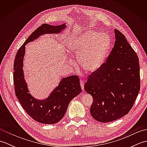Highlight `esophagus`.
Masks as SVG:
<instances>
[{
    "mask_svg": "<svg viewBox=\"0 0 147 147\" xmlns=\"http://www.w3.org/2000/svg\"><path fill=\"white\" fill-rule=\"evenodd\" d=\"M84 83H85V82H84L83 80H80V85L83 90H84Z\"/></svg>",
    "mask_w": 147,
    "mask_h": 147,
    "instance_id": "1",
    "label": "esophagus"
}]
</instances>
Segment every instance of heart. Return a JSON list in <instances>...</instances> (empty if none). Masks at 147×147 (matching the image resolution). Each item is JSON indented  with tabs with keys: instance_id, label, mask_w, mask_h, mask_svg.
I'll return each instance as SVG.
<instances>
[{
	"instance_id": "obj_1",
	"label": "heart",
	"mask_w": 147,
	"mask_h": 147,
	"mask_svg": "<svg viewBox=\"0 0 147 147\" xmlns=\"http://www.w3.org/2000/svg\"><path fill=\"white\" fill-rule=\"evenodd\" d=\"M110 47L111 38L107 33L88 30L73 37L67 48L78 57L81 67L88 72H95L104 63Z\"/></svg>"
}]
</instances>
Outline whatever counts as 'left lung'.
Returning <instances> with one entry per match:
<instances>
[{
	"instance_id": "8db88e82",
	"label": "left lung",
	"mask_w": 147,
	"mask_h": 147,
	"mask_svg": "<svg viewBox=\"0 0 147 147\" xmlns=\"http://www.w3.org/2000/svg\"><path fill=\"white\" fill-rule=\"evenodd\" d=\"M115 43L106 62L90 74L84 89L93 97L90 113L109 123L126 115L140 88L138 55L123 33L114 30Z\"/></svg>"
}]
</instances>
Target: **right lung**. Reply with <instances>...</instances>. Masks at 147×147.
I'll use <instances>...</instances> for the list:
<instances>
[{
	"instance_id": "1",
	"label": "right lung",
	"mask_w": 147,
	"mask_h": 147,
	"mask_svg": "<svg viewBox=\"0 0 147 147\" xmlns=\"http://www.w3.org/2000/svg\"><path fill=\"white\" fill-rule=\"evenodd\" d=\"M66 27L65 24L58 26L43 24L31 34L18 50L14 60L13 79L16 95L27 114L42 124H55L62 119L71 100L82 92L80 79L76 75L63 78L47 98L38 100L33 97L29 93L23 69L25 46L45 34L63 32Z\"/></svg>"
}]
</instances>
